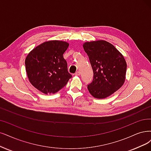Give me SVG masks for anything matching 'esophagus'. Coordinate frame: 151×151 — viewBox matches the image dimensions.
Wrapping results in <instances>:
<instances>
[{
  "mask_svg": "<svg viewBox=\"0 0 151 151\" xmlns=\"http://www.w3.org/2000/svg\"><path fill=\"white\" fill-rule=\"evenodd\" d=\"M75 75H76V76H79V75H80V71H77L75 73Z\"/></svg>",
  "mask_w": 151,
  "mask_h": 151,
  "instance_id": "34e87169",
  "label": "esophagus"
}]
</instances>
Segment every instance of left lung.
Segmentation results:
<instances>
[{"label":"left lung","instance_id":"1","mask_svg":"<svg viewBox=\"0 0 151 151\" xmlns=\"http://www.w3.org/2000/svg\"><path fill=\"white\" fill-rule=\"evenodd\" d=\"M83 48L93 71V80L88 90L94 98H107L124 84L126 60L114 45L104 40L85 42Z\"/></svg>","mask_w":151,"mask_h":151}]
</instances>
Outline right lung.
Here are the masks:
<instances>
[{"label":"right lung","mask_w":151,"mask_h":151,"mask_svg":"<svg viewBox=\"0 0 151 151\" xmlns=\"http://www.w3.org/2000/svg\"><path fill=\"white\" fill-rule=\"evenodd\" d=\"M66 42L52 40L37 46L28 54L25 64L31 84L43 93H55L72 77L63 53L68 48Z\"/></svg>","instance_id":"obj_1"}]
</instances>
